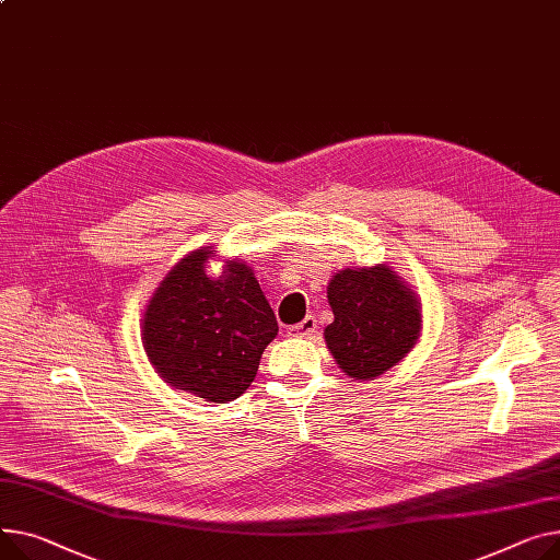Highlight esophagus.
<instances>
[{
    "mask_svg": "<svg viewBox=\"0 0 560 560\" xmlns=\"http://www.w3.org/2000/svg\"><path fill=\"white\" fill-rule=\"evenodd\" d=\"M288 332L292 335V338H313V335L317 332V319L315 315H306L300 324H292L288 328Z\"/></svg>",
    "mask_w": 560,
    "mask_h": 560,
    "instance_id": "obj_1",
    "label": "esophagus"
}]
</instances>
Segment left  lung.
<instances>
[{"label": "left lung", "instance_id": "left-lung-1", "mask_svg": "<svg viewBox=\"0 0 560 560\" xmlns=\"http://www.w3.org/2000/svg\"><path fill=\"white\" fill-rule=\"evenodd\" d=\"M326 296L332 322L324 340L338 366L353 381H374L396 366L421 338V300L394 268L338 270Z\"/></svg>", "mask_w": 560, "mask_h": 560}]
</instances>
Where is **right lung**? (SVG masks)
<instances>
[{"label": "right lung", "mask_w": 560, "mask_h": 560, "mask_svg": "<svg viewBox=\"0 0 560 560\" xmlns=\"http://www.w3.org/2000/svg\"><path fill=\"white\" fill-rule=\"evenodd\" d=\"M213 256V245L194 249L166 272L143 311L141 345L173 389L228 402L252 385L279 324L252 266L232 258L209 277Z\"/></svg>", "instance_id": "1"}]
</instances>
